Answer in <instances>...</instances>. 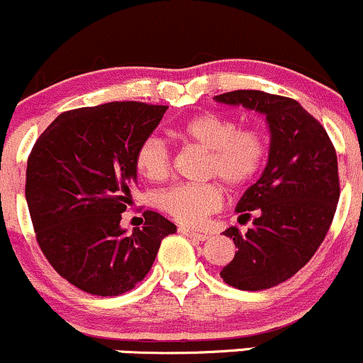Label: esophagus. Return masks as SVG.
<instances>
[{"instance_id":"obj_1","label":"esophagus","mask_w":363,"mask_h":363,"mask_svg":"<svg viewBox=\"0 0 363 363\" xmlns=\"http://www.w3.org/2000/svg\"><path fill=\"white\" fill-rule=\"evenodd\" d=\"M180 233L183 234V236H186V238H190V239H194V241H206L208 239V236L206 234H203V233H196V230H192V229H186V227H180Z\"/></svg>"}]
</instances>
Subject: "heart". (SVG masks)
<instances>
[{"label":"heart","mask_w":363,"mask_h":363,"mask_svg":"<svg viewBox=\"0 0 363 363\" xmlns=\"http://www.w3.org/2000/svg\"><path fill=\"white\" fill-rule=\"evenodd\" d=\"M174 136L206 150L203 174L216 178L229 189H245L262 171L267 159V138L257 127H239L234 118L204 111L186 118L174 129ZM141 177L164 180L169 173L171 155L164 141L147 138L134 154ZM157 206L185 225H199L222 206V189L216 182L180 183L157 197Z\"/></svg>","instance_id":"b5f03b06"}]
</instances>
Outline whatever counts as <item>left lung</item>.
<instances>
[{
	"label": "left lung",
	"mask_w": 363,
	"mask_h": 363,
	"mask_svg": "<svg viewBox=\"0 0 363 363\" xmlns=\"http://www.w3.org/2000/svg\"><path fill=\"white\" fill-rule=\"evenodd\" d=\"M215 101L265 115L271 133L265 169L236 206L242 222L253 215V225L223 233L238 252L220 276L239 290L271 289L304 267L327 236L341 192L337 155L323 125L295 99L234 91Z\"/></svg>",
	"instance_id": "obj_1"
}]
</instances>
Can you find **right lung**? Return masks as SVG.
Returning <instances> with one entry per match:
<instances>
[{"instance_id":"add662e5","label":"right lung","mask_w":363,"mask_h":363,"mask_svg":"<svg viewBox=\"0 0 363 363\" xmlns=\"http://www.w3.org/2000/svg\"><path fill=\"white\" fill-rule=\"evenodd\" d=\"M167 106L115 101L61 113L33 147L26 201L36 241L71 285L101 297L134 289L150 271L160 241L177 225L145 211L127 234L122 213L136 183L134 154Z\"/></svg>"}]
</instances>
